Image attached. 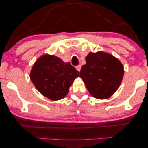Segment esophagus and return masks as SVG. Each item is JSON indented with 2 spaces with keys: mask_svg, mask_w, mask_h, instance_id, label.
I'll list each match as a JSON object with an SVG mask.
<instances>
[{
  "mask_svg": "<svg viewBox=\"0 0 148 148\" xmlns=\"http://www.w3.org/2000/svg\"><path fill=\"white\" fill-rule=\"evenodd\" d=\"M76 69L78 71H81V65L76 66Z\"/></svg>",
  "mask_w": 148,
  "mask_h": 148,
  "instance_id": "34e87169",
  "label": "esophagus"
}]
</instances>
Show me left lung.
Wrapping results in <instances>:
<instances>
[{"instance_id": "obj_1", "label": "left lung", "mask_w": 148, "mask_h": 148, "mask_svg": "<svg viewBox=\"0 0 148 148\" xmlns=\"http://www.w3.org/2000/svg\"><path fill=\"white\" fill-rule=\"evenodd\" d=\"M79 77L90 94L98 99L110 98L122 82L124 70L121 62L110 54L90 52L86 57Z\"/></svg>"}]
</instances>
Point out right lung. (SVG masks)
I'll list each match as a JSON object with an SVG mask.
<instances>
[{
	"label": "right lung",
	"mask_w": 148,
	"mask_h": 148,
	"mask_svg": "<svg viewBox=\"0 0 148 148\" xmlns=\"http://www.w3.org/2000/svg\"><path fill=\"white\" fill-rule=\"evenodd\" d=\"M79 72L71 64L54 55H44L36 60L30 78L41 94L52 100L63 98Z\"/></svg>",
	"instance_id": "right-lung-1"
}]
</instances>
